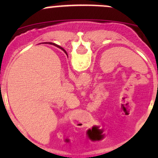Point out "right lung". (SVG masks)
Here are the masks:
<instances>
[{
    "mask_svg": "<svg viewBox=\"0 0 158 158\" xmlns=\"http://www.w3.org/2000/svg\"><path fill=\"white\" fill-rule=\"evenodd\" d=\"M53 44V45H55V46H56V47H59V48H60V49H63V51H64V52H66V51H65V50H64V49H63V48H62V47H60V46H58V45H56V44Z\"/></svg>",
    "mask_w": 158,
    "mask_h": 158,
    "instance_id": "add662e5",
    "label": "right lung"
}]
</instances>
